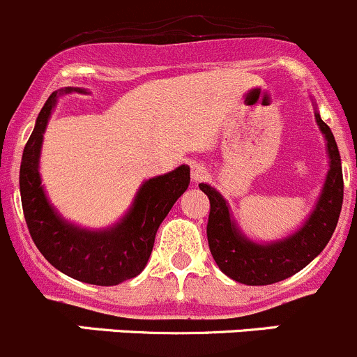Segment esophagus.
Masks as SVG:
<instances>
[{"instance_id": "obj_1", "label": "esophagus", "mask_w": 357, "mask_h": 357, "mask_svg": "<svg viewBox=\"0 0 357 357\" xmlns=\"http://www.w3.org/2000/svg\"><path fill=\"white\" fill-rule=\"evenodd\" d=\"M190 177H192L194 182H203V180L208 178V170L204 165H199V163H194L192 167H190Z\"/></svg>"}]
</instances>
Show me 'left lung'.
I'll list each match as a JSON object with an SVG mask.
<instances>
[{
    "label": "left lung",
    "mask_w": 357,
    "mask_h": 357,
    "mask_svg": "<svg viewBox=\"0 0 357 357\" xmlns=\"http://www.w3.org/2000/svg\"><path fill=\"white\" fill-rule=\"evenodd\" d=\"M316 121L324 133L330 154V172L316 208L303 227L283 241L271 245H257L241 236L231 220L229 206L224 197L206 183L199 189L210 199L206 236L208 246L218 269L238 283L250 287H264L283 281L312 262L330 241L344 201V177H342L340 153L330 126L316 112Z\"/></svg>",
    "instance_id": "8db88e82"
}]
</instances>
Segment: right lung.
Returning <instances> with one entry per match:
<instances>
[{
	"mask_svg": "<svg viewBox=\"0 0 357 357\" xmlns=\"http://www.w3.org/2000/svg\"><path fill=\"white\" fill-rule=\"evenodd\" d=\"M73 90L84 91L81 88L63 91ZM55 102L57 91L45 102L24 147L19 182L27 229L38 250L60 273L83 283L114 287L144 271L158 227L189 185V168L182 165L170 174L144 182L126 217L112 229L95 232L74 227L48 203L38 172L43 133Z\"/></svg>",
	"mask_w": 357,
	"mask_h": 357,
	"instance_id": "right-lung-1",
	"label": "right lung"
}]
</instances>
